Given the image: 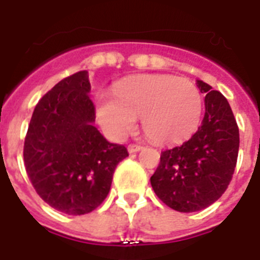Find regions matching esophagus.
<instances>
[{
    "label": "esophagus",
    "mask_w": 260,
    "mask_h": 260,
    "mask_svg": "<svg viewBox=\"0 0 260 260\" xmlns=\"http://www.w3.org/2000/svg\"><path fill=\"white\" fill-rule=\"evenodd\" d=\"M142 148H143V147L139 146V144H129V146H128V151H129V154L138 152V151H140Z\"/></svg>",
    "instance_id": "obj_1"
}]
</instances>
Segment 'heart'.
<instances>
[{"label": "heart", "mask_w": 260, "mask_h": 260, "mask_svg": "<svg viewBox=\"0 0 260 260\" xmlns=\"http://www.w3.org/2000/svg\"><path fill=\"white\" fill-rule=\"evenodd\" d=\"M114 95L101 93L95 114L108 136L120 139L136 126L138 117L147 138L155 143H178L200 124L202 95L190 79L169 74H142L122 79Z\"/></svg>", "instance_id": "heart-1"}]
</instances>
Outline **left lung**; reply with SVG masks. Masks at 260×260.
Here are the masks:
<instances>
[{
	"label": "left lung",
	"instance_id": "obj_1",
	"mask_svg": "<svg viewBox=\"0 0 260 260\" xmlns=\"http://www.w3.org/2000/svg\"><path fill=\"white\" fill-rule=\"evenodd\" d=\"M205 93L201 126L182 146L162 151L151 177L155 194L171 209L202 210L221 197L234 175L239 154V128L226 98L197 81Z\"/></svg>",
	"mask_w": 260,
	"mask_h": 260
}]
</instances>
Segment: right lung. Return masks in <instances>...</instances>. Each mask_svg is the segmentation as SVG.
Listing matches in <instances>:
<instances>
[{
  "mask_svg": "<svg viewBox=\"0 0 260 260\" xmlns=\"http://www.w3.org/2000/svg\"><path fill=\"white\" fill-rule=\"evenodd\" d=\"M87 71L56 83L35 108L24 143V165L36 193L71 216L90 213L105 200L116 166L128 156L94 126Z\"/></svg>",
  "mask_w": 260,
  "mask_h": 260,
  "instance_id": "add662e5",
  "label": "right lung"
}]
</instances>
